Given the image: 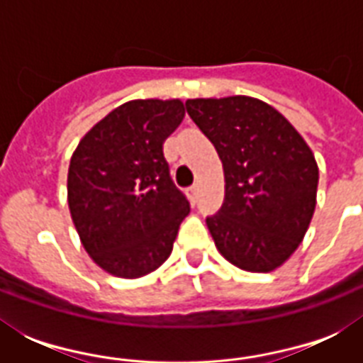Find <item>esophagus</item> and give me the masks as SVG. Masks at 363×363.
<instances>
[{
    "instance_id": "34e87169",
    "label": "esophagus",
    "mask_w": 363,
    "mask_h": 363,
    "mask_svg": "<svg viewBox=\"0 0 363 363\" xmlns=\"http://www.w3.org/2000/svg\"><path fill=\"white\" fill-rule=\"evenodd\" d=\"M198 194H199L198 186H192L190 190H188V198H190V201H192V203H196V201H198Z\"/></svg>"
}]
</instances>
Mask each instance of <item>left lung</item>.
I'll return each instance as SVG.
<instances>
[{
  "mask_svg": "<svg viewBox=\"0 0 363 363\" xmlns=\"http://www.w3.org/2000/svg\"><path fill=\"white\" fill-rule=\"evenodd\" d=\"M186 111L215 145L224 203L207 228L218 252L239 269L269 273L309 230L316 207L315 154L284 116L250 96L188 99Z\"/></svg>",
  "mask_w": 363,
  "mask_h": 363,
  "instance_id": "obj_1",
  "label": "left lung"
}]
</instances>
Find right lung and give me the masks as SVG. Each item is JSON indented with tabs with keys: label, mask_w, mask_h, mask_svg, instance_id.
Wrapping results in <instances>:
<instances>
[{
	"label": "right lung",
	"mask_w": 363,
	"mask_h": 363,
	"mask_svg": "<svg viewBox=\"0 0 363 363\" xmlns=\"http://www.w3.org/2000/svg\"><path fill=\"white\" fill-rule=\"evenodd\" d=\"M182 118L181 99H131L94 125L71 156V218L84 250L111 275L139 279L169 258L190 213L164 158V141Z\"/></svg>",
	"instance_id": "right-lung-1"
}]
</instances>
